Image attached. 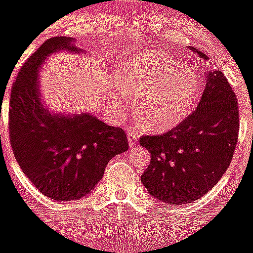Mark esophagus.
I'll return each mask as SVG.
<instances>
[{
  "mask_svg": "<svg viewBox=\"0 0 253 253\" xmlns=\"http://www.w3.org/2000/svg\"><path fill=\"white\" fill-rule=\"evenodd\" d=\"M127 139H128V144L131 147H134L138 143V134L134 131H128L127 132Z\"/></svg>",
  "mask_w": 253,
  "mask_h": 253,
  "instance_id": "esophagus-1",
  "label": "esophagus"
}]
</instances>
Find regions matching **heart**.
Masks as SVG:
<instances>
[{"label": "heart", "instance_id": "b5f03b06", "mask_svg": "<svg viewBox=\"0 0 253 253\" xmlns=\"http://www.w3.org/2000/svg\"><path fill=\"white\" fill-rule=\"evenodd\" d=\"M119 84L125 93L139 98L138 119L153 131H166L187 118L199 87L190 69L159 53H142L127 60ZM113 102L121 104V97L115 94Z\"/></svg>", "mask_w": 253, "mask_h": 253}]
</instances>
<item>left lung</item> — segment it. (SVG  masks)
I'll list each match as a JSON object with an SVG mask.
<instances>
[{"label": "left lung", "mask_w": 253, "mask_h": 253, "mask_svg": "<svg viewBox=\"0 0 253 253\" xmlns=\"http://www.w3.org/2000/svg\"><path fill=\"white\" fill-rule=\"evenodd\" d=\"M191 49L207 60L205 53ZM238 133L239 106L232 86L219 70L206 73V87L193 114L166 133L140 137L151 155L142 184L165 204L203 198L229 167Z\"/></svg>", "instance_id": "obj_1"}]
</instances>
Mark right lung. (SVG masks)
Segmentation results:
<instances>
[{
    "label": "right lung",
    "mask_w": 253,
    "mask_h": 253,
    "mask_svg": "<svg viewBox=\"0 0 253 253\" xmlns=\"http://www.w3.org/2000/svg\"><path fill=\"white\" fill-rule=\"evenodd\" d=\"M73 37H52L26 60L12 87L9 137L15 160L34 185L50 199L71 201L94 189L105 166L128 149L124 129L89 113H52L43 105L39 71L47 57L84 53Z\"/></svg>",
    "instance_id": "obj_1"
}]
</instances>
